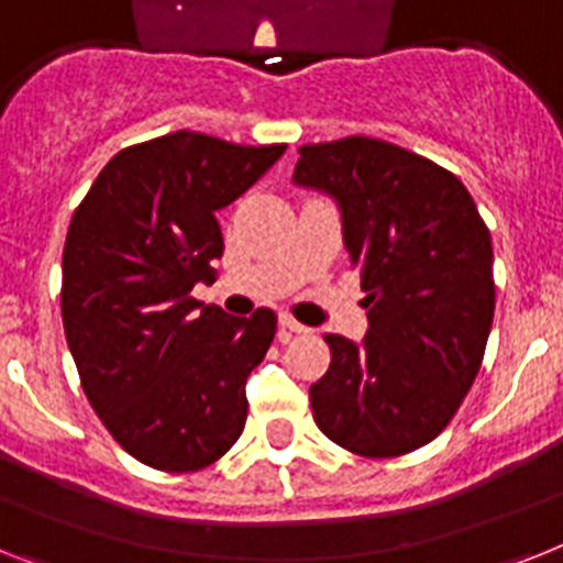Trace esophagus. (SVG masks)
Segmentation results:
<instances>
[{"mask_svg":"<svg viewBox=\"0 0 563 563\" xmlns=\"http://www.w3.org/2000/svg\"><path fill=\"white\" fill-rule=\"evenodd\" d=\"M280 329H283V334H309L311 332L309 325L297 323L291 314H280Z\"/></svg>","mask_w":563,"mask_h":563,"instance_id":"obj_1","label":"esophagus"}]
</instances>
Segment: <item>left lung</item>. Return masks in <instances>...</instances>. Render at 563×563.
<instances>
[{
	"instance_id": "1",
	"label": "left lung",
	"mask_w": 563,
	"mask_h": 563,
	"mask_svg": "<svg viewBox=\"0 0 563 563\" xmlns=\"http://www.w3.org/2000/svg\"><path fill=\"white\" fill-rule=\"evenodd\" d=\"M295 183L338 200L369 318L363 343L323 338L332 363L311 384V415L354 455L420 450L450 427L484 361L489 229L455 174L372 136L303 145Z\"/></svg>"
}]
</instances>
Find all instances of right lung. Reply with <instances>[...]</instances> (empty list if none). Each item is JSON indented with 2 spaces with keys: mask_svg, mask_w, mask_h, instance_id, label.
I'll return each instance as SVG.
<instances>
[{
  "mask_svg": "<svg viewBox=\"0 0 563 563\" xmlns=\"http://www.w3.org/2000/svg\"><path fill=\"white\" fill-rule=\"evenodd\" d=\"M280 154L174 131L113 154L70 217L65 338L93 412L140 464L206 470L243 432L245 377L277 314L231 318L191 289L214 280L211 260L223 257L217 211Z\"/></svg>",
  "mask_w": 563,
  "mask_h": 563,
  "instance_id": "right-lung-1",
  "label": "right lung"
}]
</instances>
